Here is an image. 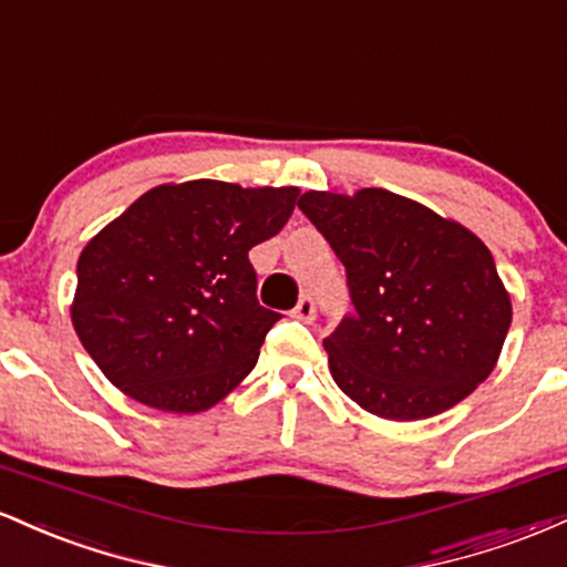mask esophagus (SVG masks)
<instances>
[{"instance_id": "1", "label": "esophagus", "mask_w": 567, "mask_h": 567, "mask_svg": "<svg viewBox=\"0 0 567 567\" xmlns=\"http://www.w3.org/2000/svg\"><path fill=\"white\" fill-rule=\"evenodd\" d=\"M315 315H317V301L311 292H306V296H301V301L296 303V309H292V317L301 322H311L315 320Z\"/></svg>"}]
</instances>
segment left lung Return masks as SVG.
<instances>
[{
	"label": "left lung",
	"mask_w": 567,
	"mask_h": 567,
	"mask_svg": "<svg viewBox=\"0 0 567 567\" xmlns=\"http://www.w3.org/2000/svg\"><path fill=\"white\" fill-rule=\"evenodd\" d=\"M298 207L347 269L354 311L324 338L343 394L389 421L432 419L496 368L512 301L483 239L386 188Z\"/></svg>",
	"instance_id": "obj_1"
}]
</instances>
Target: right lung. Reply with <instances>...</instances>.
<instances>
[{
    "mask_svg": "<svg viewBox=\"0 0 567 567\" xmlns=\"http://www.w3.org/2000/svg\"><path fill=\"white\" fill-rule=\"evenodd\" d=\"M298 188L186 181L146 192L76 261L71 322L116 389L202 413L256 368L279 320L247 252L288 224Z\"/></svg>",
    "mask_w": 567,
    "mask_h": 567,
    "instance_id": "add662e5",
    "label": "right lung"
}]
</instances>
